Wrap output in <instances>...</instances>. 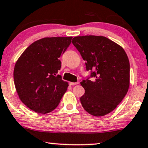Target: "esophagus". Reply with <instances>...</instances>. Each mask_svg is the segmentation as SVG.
Listing matches in <instances>:
<instances>
[{
  "label": "esophagus",
  "instance_id": "1",
  "mask_svg": "<svg viewBox=\"0 0 148 148\" xmlns=\"http://www.w3.org/2000/svg\"><path fill=\"white\" fill-rule=\"evenodd\" d=\"M78 84H79V82H69V84L71 85V86H74V85Z\"/></svg>",
  "mask_w": 148,
  "mask_h": 148
}]
</instances>
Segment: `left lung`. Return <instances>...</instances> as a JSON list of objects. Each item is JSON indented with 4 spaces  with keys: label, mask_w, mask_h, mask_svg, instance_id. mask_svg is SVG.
Masks as SVG:
<instances>
[{
    "label": "left lung",
    "mask_w": 148,
    "mask_h": 148,
    "mask_svg": "<svg viewBox=\"0 0 148 148\" xmlns=\"http://www.w3.org/2000/svg\"><path fill=\"white\" fill-rule=\"evenodd\" d=\"M72 43L85 60L86 71H90V77L81 82L85 89L80 97L82 105L92 115H106L116 108L128 90L130 63L126 53L104 36H77Z\"/></svg>",
    "instance_id": "left-lung-1"
}]
</instances>
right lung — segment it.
<instances>
[{"label":"right lung","instance_id":"obj_1","mask_svg":"<svg viewBox=\"0 0 148 148\" xmlns=\"http://www.w3.org/2000/svg\"><path fill=\"white\" fill-rule=\"evenodd\" d=\"M72 37L45 38L29 45L16 62L14 84L22 102L29 108L46 114L58 106L68 82L58 73L60 56L69 47Z\"/></svg>","mask_w":148,"mask_h":148}]
</instances>
